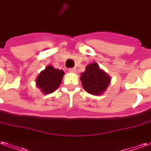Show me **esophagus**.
Masks as SVG:
<instances>
[{
	"instance_id": "esophagus-1",
	"label": "esophagus",
	"mask_w": 151,
	"mask_h": 151,
	"mask_svg": "<svg viewBox=\"0 0 151 151\" xmlns=\"http://www.w3.org/2000/svg\"><path fill=\"white\" fill-rule=\"evenodd\" d=\"M69 72H71V73H76V68H70L69 69Z\"/></svg>"
}]
</instances>
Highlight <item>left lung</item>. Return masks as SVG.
Returning a JSON list of instances; mask_svg holds the SVG:
<instances>
[{"label": "left lung", "mask_w": 151, "mask_h": 151, "mask_svg": "<svg viewBox=\"0 0 151 151\" xmlns=\"http://www.w3.org/2000/svg\"><path fill=\"white\" fill-rule=\"evenodd\" d=\"M80 80L83 89L94 96L102 95L109 85L111 78L100 68L98 63H92L86 67L85 71L81 73Z\"/></svg>", "instance_id": "obj_1"}]
</instances>
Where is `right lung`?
<instances>
[{"label":"right lung","instance_id":"obj_1","mask_svg":"<svg viewBox=\"0 0 151 151\" xmlns=\"http://www.w3.org/2000/svg\"><path fill=\"white\" fill-rule=\"evenodd\" d=\"M64 72L63 70L48 65L36 79V86L43 94H50L58 88L62 82Z\"/></svg>","mask_w":151,"mask_h":151}]
</instances>
